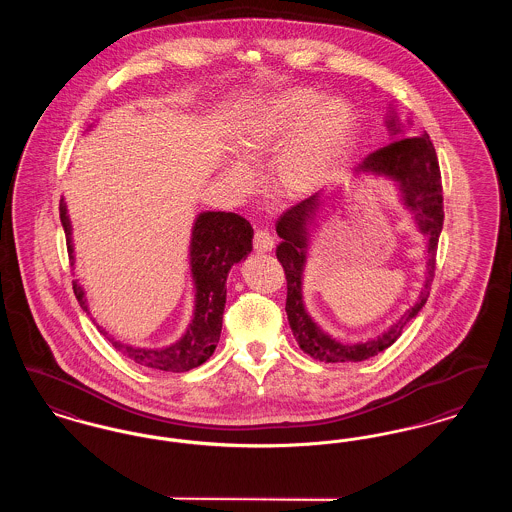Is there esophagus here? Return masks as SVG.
<instances>
[{
	"label": "esophagus",
	"mask_w": 512,
	"mask_h": 512,
	"mask_svg": "<svg viewBox=\"0 0 512 512\" xmlns=\"http://www.w3.org/2000/svg\"><path fill=\"white\" fill-rule=\"evenodd\" d=\"M253 247L257 253H267L274 249V238L268 234L267 230H257L253 236Z\"/></svg>",
	"instance_id": "1"
}]
</instances>
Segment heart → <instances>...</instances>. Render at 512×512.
Segmentation results:
<instances>
[{
    "mask_svg": "<svg viewBox=\"0 0 512 512\" xmlns=\"http://www.w3.org/2000/svg\"><path fill=\"white\" fill-rule=\"evenodd\" d=\"M311 88H290L253 109L236 136V151L247 165H261L277 151L270 178L278 194H315L338 171L355 136V117L341 99H326ZM226 184L247 194L253 174L242 163H226Z\"/></svg>",
    "mask_w": 512,
    "mask_h": 512,
    "instance_id": "obj_1",
    "label": "heart"
}]
</instances>
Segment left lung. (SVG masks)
Listing matches in <instances>:
<instances>
[{
    "mask_svg": "<svg viewBox=\"0 0 512 512\" xmlns=\"http://www.w3.org/2000/svg\"><path fill=\"white\" fill-rule=\"evenodd\" d=\"M388 126L393 130V134L399 132V126H395L393 119L388 122ZM357 171L390 176L395 182H399L405 205L413 211L420 232L428 236L426 282L418 301L382 336L353 345L330 338L326 332L318 328L317 322L307 315L301 297V276L307 259L309 236L307 224L315 220L322 199L320 194H315L290 207L276 222V232L282 238V242L276 247V257L284 267L288 282L286 313L299 347L313 359L324 363H361L388 349L403 334V328L426 305L436 276V253L445 213L438 155L430 136L422 134L393 140L388 146L380 147L365 157Z\"/></svg>",
    "mask_w": 512,
    "mask_h": 512,
    "instance_id": "obj_1",
    "label": "left lung"
}]
</instances>
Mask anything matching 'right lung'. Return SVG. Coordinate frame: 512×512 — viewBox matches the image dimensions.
I'll return each mask as SVG.
<instances>
[{"label": "right lung", "mask_w": 512, "mask_h": 512, "mask_svg": "<svg viewBox=\"0 0 512 512\" xmlns=\"http://www.w3.org/2000/svg\"><path fill=\"white\" fill-rule=\"evenodd\" d=\"M59 217L67 236L69 259L73 261V242H71V222L67 217V205L61 199ZM253 228L251 224L236 215L224 211L201 213L192 232V274L195 282L194 320L188 326L182 340L176 341L165 349H140L128 347L121 341L111 340L115 349L124 357L138 365L167 370V372H186L195 366L203 365L215 351L222 330V313L226 303V276L232 265L240 263L253 249ZM74 295L84 311L88 303L82 288L73 282ZM107 336L105 330H99Z\"/></svg>", "instance_id": "obj_1"}]
</instances>
